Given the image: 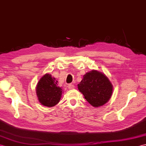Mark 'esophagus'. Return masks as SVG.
Here are the masks:
<instances>
[{
    "mask_svg": "<svg viewBox=\"0 0 146 146\" xmlns=\"http://www.w3.org/2000/svg\"><path fill=\"white\" fill-rule=\"evenodd\" d=\"M74 88V85L73 84H68V88L70 89V90H72V89H73Z\"/></svg>",
    "mask_w": 146,
    "mask_h": 146,
    "instance_id": "1",
    "label": "esophagus"
}]
</instances>
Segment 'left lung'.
<instances>
[{"mask_svg": "<svg viewBox=\"0 0 146 146\" xmlns=\"http://www.w3.org/2000/svg\"><path fill=\"white\" fill-rule=\"evenodd\" d=\"M78 88L91 106H103L110 100L113 93V86L103 73L93 70L86 73Z\"/></svg>", "mask_w": 146, "mask_h": 146, "instance_id": "1", "label": "left lung"}]
</instances>
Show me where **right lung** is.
Wrapping results in <instances>:
<instances>
[{"label":"right lung","mask_w":146,"mask_h":146,"mask_svg":"<svg viewBox=\"0 0 146 146\" xmlns=\"http://www.w3.org/2000/svg\"><path fill=\"white\" fill-rule=\"evenodd\" d=\"M36 95L40 103L47 107H53L59 103L62 89L58 85V81L50 74H46L36 85Z\"/></svg>","instance_id":"1"}]
</instances>
